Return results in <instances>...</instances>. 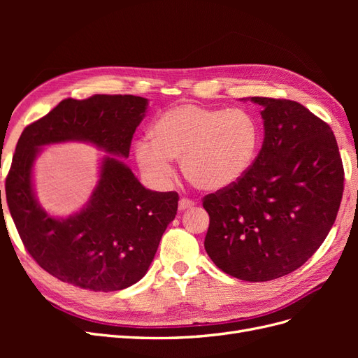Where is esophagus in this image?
Listing matches in <instances>:
<instances>
[{
	"instance_id": "esophagus-1",
	"label": "esophagus",
	"mask_w": 358,
	"mask_h": 358,
	"mask_svg": "<svg viewBox=\"0 0 358 358\" xmlns=\"http://www.w3.org/2000/svg\"><path fill=\"white\" fill-rule=\"evenodd\" d=\"M194 206H196V203H194L192 200L182 199V200L179 201V210H180V212H185V210H188V209H192Z\"/></svg>"
}]
</instances>
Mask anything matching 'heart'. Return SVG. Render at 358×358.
I'll list each match as a JSON object with an SVG mask.
<instances>
[{
	"mask_svg": "<svg viewBox=\"0 0 358 358\" xmlns=\"http://www.w3.org/2000/svg\"><path fill=\"white\" fill-rule=\"evenodd\" d=\"M150 139L134 145L138 169L155 185L173 176L171 159H180L185 179L201 191L236 185L251 170L262 146V127L246 109L180 103L162 112Z\"/></svg>",
	"mask_w": 358,
	"mask_h": 358,
	"instance_id": "obj_1",
	"label": "heart"
}]
</instances>
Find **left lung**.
I'll return each mask as SVG.
<instances>
[{
  "instance_id": "1",
  "label": "left lung",
  "mask_w": 358,
  "mask_h": 358,
  "mask_svg": "<svg viewBox=\"0 0 358 358\" xmlns=\"http://www.w3.org/2000/svg\"><path fill=\"white\" fill-rule=\"evenodd\" d=\"M262 106L264 140L236 185L204 197V249L216 267L266 282L305 264L326 239L343 192L331 128L291 100L249 96Z\"/></svg>"
}]
</instances>
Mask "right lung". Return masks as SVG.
Masks as SVG:
<instances>
[{"label": "right lung", "instance_id": "right-lung-1", "mask_svg": "<svg viewBox=\"0 0 358 358\" xmlns=\"http://www.w3.org/2000/svg\"><path fill=\"white\" fill-rule=\"evenodd\" d=\"M148 104L136 95L67 99L19 138L6 180L8 209L31 257L62 282L104 292L131 287L146 275L175 220L178 194L145 188L121 159L128 158ZM69 141L106 154L90 200L78 213L55 217L36 199L34 164L43 145Z\"/></svg>", "mask_w": 358, "mask_h": 358}]
</instances>
